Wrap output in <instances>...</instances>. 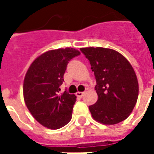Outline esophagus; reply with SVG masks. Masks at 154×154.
Returning <instances> with one entry per match:
<instances>
[{"instance_id": "esophagus-1", "label": "esophagus", "mask_w": 154, "mask_h": 154, "mask_svg": "<svg viewBox=\"0 0 154 154\" xmlns=\"http://www.w3.org/2000/svg\"><path fill=\"white\" fill-rule=\"evenodd\" d=\"M76 95H77V97H82L84 95V92H82V91H77V93H76Z\"/></svg>"}]
</instances>
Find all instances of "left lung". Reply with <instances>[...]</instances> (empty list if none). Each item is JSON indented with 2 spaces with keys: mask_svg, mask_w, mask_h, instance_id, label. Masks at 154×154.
I'll list each match as a JSON object with an SVG mask.
<instances>
[{
  "mask_svg": "<svg viewBox=\"0 0 154 154\" xmlns=\"http://www.w3.org/2000/svg\"><path fill=\"white\" fill-rule=\"evenodd\" d=\"M97 81L98 100L89 106L91 116L104 125H116L128 118L139 95L137 77L129 61L116 50L82 48Z\"/></svg>",
  "mask_w": 154,
  "mask_h": 154,
  "instance_id": "1",
  "label": "left lung"
}]
</instances>
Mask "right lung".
I'll list each match as a JSON object with an SVG mask.
<instances>
[{
    "label": "right lung",
    "instance_id": "1",
    "mask_svg": "<svg viewBox=\"0 0 154 154\" xmlns=\"http://www.w3.org/2000/svg\"><path fill=\"white\" fill-rule=\"evenodd\" d=\"M75 48H66L48 51L35 59L25 75L23 86L24 99L29 112L42 125L57 129L72 119L77 97L60 86L67 63L80 55Z\"/></svg>",
    "mask_w": 154,
    "mask_h": 154
}]
</instances>
